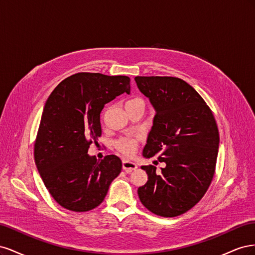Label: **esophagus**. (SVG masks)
<instances>
[{"instance_id":"obj_1","label":"esophagus","mask_w":255,"mask_h":255,"mask_svg":"<svg viewBox=\"0 0 255 255\" xmlns=\"http://www.w3.org/2000/svg\"><path fill=\"white\" fill-rule=\"evenodd\" d=\"M122 168L126 172H130V171L135 170V169L137 168V165L135 163H133V161L122 160Z\"/></svg>"}]
</instances>
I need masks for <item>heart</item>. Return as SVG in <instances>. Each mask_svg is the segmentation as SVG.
Returning <instances> with one entry per match:
<instances>
[{"mask_svg":"<svg viewBox=\"0 0 255 255\" xmlns=\"http://www.w3.org/2000/svg\"><path fill=\"white\" fill-rule=\"evenodd\" d=\"M134 102H143V101L141 99H134V100H130L128 103H134ZM138 140H139V137H138V136H135V137H130V136L121 137V138H119L118 140L115 141L114 145H115V148L122 154V155L132 156L136 151V146H137Z\"/></svg>","mask_w":255,"mask_h":255,"instance_id":"1","label":"heart"}]
</instances>
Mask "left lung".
Here are the masks:
<instances>
[{"label": "left lung", "mask_w": 255, "mask_h": 255, "mask_svg": "<svg viewBox=\"0 0 255 255\" xmlns=\"http://www.w3.org/2000/svg\"><path fill=\"white\" fill-rule=\"evenodd\" d=\"M156 115L142 155L166 167L142 166L148 181L138 188L144 207L161 217H175L194 207L210 187L219 148L214 115L202 97L172 76H136ZM157 161V160H156Z\"/></svg>", "instance_id": "1"}]
</instances>
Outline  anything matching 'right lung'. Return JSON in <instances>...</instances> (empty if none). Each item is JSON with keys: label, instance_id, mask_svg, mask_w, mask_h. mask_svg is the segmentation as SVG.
Returning a JSON list of instances; mask_svg holds the SVG:
<instances>
[{"label": "right lung", "instance_id": "right-lung-1", "mask_svg": "<svg viewBox=\"0 0 255 255\" xmlns=\"http://www.w3.org/2000/svg\"><path fill=\"white\" fill-rule=\"evenodd\" d=\"M130 91L129 78L81 72L60 82L45 102L34 146L35 163L55 201L72 212L103 202L122 169L121 159L88 154L102 134L100 114L106 103Z\"/></svg>", "mask_w": 255, "mask_h": 255}]
</instances>
